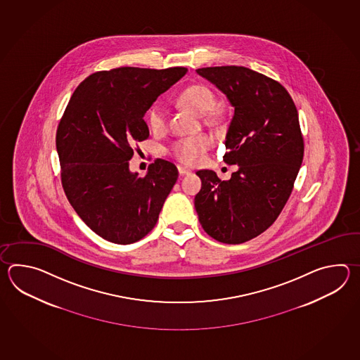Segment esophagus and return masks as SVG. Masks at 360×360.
Returning a JSON list of instances; mask_svg holds the SVG:
<instances>
[{
  "instance_id": "34e87169",
  "label": "esophagus",
  "mask_w": 360,
  "mask_h": 360,
  "mask_svg": "<svg viewBox=\"0 0 360 360\" xmlns=\"http://www.w3.org/2000/svg\"><path fill=\"white\" fill-rule=\"evenodd\" d=\"M177 171H179V174L184 176V175H189L191 174V169H185L183 166H177Z\"/></svg>"
}]
</instances>
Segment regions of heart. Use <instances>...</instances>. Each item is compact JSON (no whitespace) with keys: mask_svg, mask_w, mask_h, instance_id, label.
I'll return each instance as SVG.
<instances>
[{"mask_svg":"<svg viewBox=\"0 0 360 360\" xmlns=\"http://www.w3.org/2000/svg\"><path fill=\"white\" fill-rule=\"evenodd\" d=\"M179 100L185 107L189 108L199 115L210 113L216 105V95L206 84H193L185 89ZM166 109L162 105V103L155 101L146 113V123L150 130L162 131L166 127ZM211 146L212 139L207 135L180 139L171 146L169 153L180 163L186 166H194L200 162L203 154L206 153Z\"/></svg>","mask_w":360,"mask_h":360,"instance_id":"obj_1","label":"heart"}]
</instances>
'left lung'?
<instances>
[{"mask_svg":"<svg viewBox=\"0 0 360 360\" xmlns=\"http://www.w3.org/2000/svg\"><path fill=\"white\" fill-rule=\"evenodd\" d=\"M197 73L234 108L224 161L238 171L226 181L211 169L198 171L202 188L194 206L210 237L245 243L276 221L291 195L304 158L299 113L282 84L252 69L226 65Z\"/></svg>","mask_w":360,"mask_h":360,"instance_id":"obj_1","label":"left lung"}]
</instances>
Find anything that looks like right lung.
Segmentation results:
<instances>
[{"label": "right lung", "mask_w": 360, "mask_h": 360, "mask_svg": "<svg viewBox=\"0 0 360 360\" xmlns=\"http://www.w3.org/2000/svg\"><path fill=\"white\" fill-rule=\"evenodd\" d=\"M183 67H121L78 84L56 131L61 184L69 203L98 236L117 245L153 229L176 183L174 163L155 160L144 177L131 172L132 146L146 140V110L185 76Z\"/></svg>", "instance_id": "obj_1"}]
</instances>
